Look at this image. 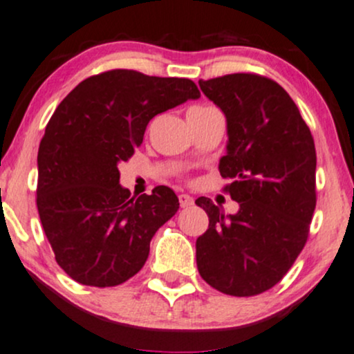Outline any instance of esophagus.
<instances>
[{
	"mask_svg": "<svg viewBox=\"0 0 354 354\" xmlns=\"http://www.w3.org/2000/svg\"><path fill=\"white\" fill-rule=\"evenodd\" d=\"M178 204H180V207H184V209L192 207L194 198L187 196V194H180V196H178Z\"/></svg>",
	"mask_w": 354,
	"mask_h": 354,
	"instance_id": "34e87169",
	"label": "esophagus"
}]
</instances>
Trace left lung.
<instances>
[{"instance_id":"obj_1","label":"left lung","mask_w":354,"mask_h":354,"mask_svg":"<svg viewBox=\"0 0 354 354\" xmlns=\"http://www.w3.org/2000/svg\"><path fill=\"white\" fill-rule=\"evenodd\" d=\"M227 118L219 172L234 216L209 197L196 204L209 229L196 242L198 274L224 295L249 297L276 286L295 264L316 209V149L309 127L279 83L257 73L198 80Z\"/></svg>"}]
</instances>
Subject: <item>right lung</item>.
<instances>
[{
  "instance_id": "add662e5",
  "label": "right lung",
  "mask_w": 354,
  "mask_h": 354,
  "mask_svg": "<svg viewBox=\"0 0 354 354\" xmlns=\"http://www.w3.org/2000/svg\"><path fill=\"white\" fill-rule=\"evenodd\" d=\"M201 91L189 78L109 70L78 83L51 115L38 149L37 207L55 259L95 288L144 268L150 241L178 209L172 189L130 197L118 164L142 145L149 122Z\"/></svg>"
}]
</instances>
